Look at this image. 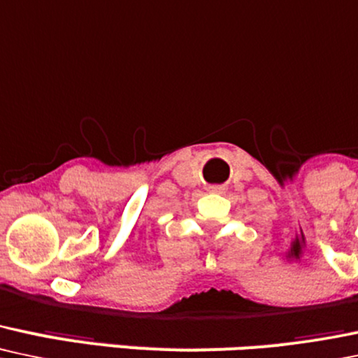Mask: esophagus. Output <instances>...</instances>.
<instances>
[{
	"label": "esophagus",
	"instance_id": "1",
	"mask_svg": "<svg viewBox=\"0 0 358 358\" xmlns=\"http://www.w3.org/2000/svg\"><path fill=\"white\" fill-rule=\"evenodd\" d=\"M209 191H213V192H222V191H224V189H222L221 186H211V187H209Z\"/></svg>",
	"mask_w": 358,
	"mask_h": 358
}]
</instances>
